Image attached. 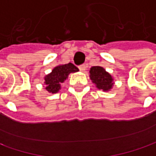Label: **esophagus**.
<instances>
[{
  "instance_id": "esophagus-1",
  "label": "esophagus",
  "mask_w": 156,
  "mask_h": 156,
  "mask_svg": "<svg viewBox=\"0 0 156 156\" xmlns=\"http://www.w3.org/2000/svg\"><path fill=\"white\" fill-rule=\"evenodd\" d=\"M79 70H80V71H82V72H84V71L86 70V65H80L79 67Z\"/></svg>"
}]
</instances>
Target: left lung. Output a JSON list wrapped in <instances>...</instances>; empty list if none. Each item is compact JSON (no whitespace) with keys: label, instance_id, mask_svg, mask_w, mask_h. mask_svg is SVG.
Wrapping results in <instances>:
<instances>
[{"label":"left lung","instance_id":"8db88e82","mask_svg":"<svg viewBox=\"0 0 156 156\" xmlns=\"http://www.w3.org/2000/svg\"><path fill=\"white\" fill-rule=\"evenodd\" d=\"M90 79L98 90L111 91L114 85V78L102 66H92L90 69Z\"/></svg>","mask_w":156,"mask_h":156}]
</instances>
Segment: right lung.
Listing matches in <instances>:
<instances>
[{
    "instance_id": "add662e5",
    "label": "right lung",
    "mask_w": 156,
    "mask_h": 156,
    "mask_svg": "<svg viewBox=\"0 0 156 156\" xmlns=\"http://www.w3.org/2000/svg\"><path fill=\"white\" fill-rule=\"evenodd\" d=\"M78 71H79L78 67L71 63L58 65L44 78L45 89L52 94L58 93L61 90V85L68 78L69 75Z\"/></svg>"
}]
</instances>
